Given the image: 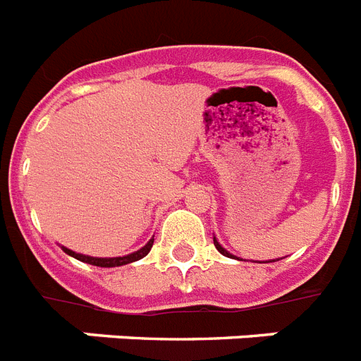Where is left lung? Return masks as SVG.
Masks as SVG:
<instances>
[{
  "mask_svg": "<svg viewBox=\"0 0 361 361\" xmlns=\"http://www.w3.org/2000/svg\"><path fill=\"white\" fill-rule=\"evenodd\" d=\"M214 246H216V250H218V252L221 253V255H226V257H235V255H231V253L227 252L226 247H221V244L218 240H216V238H214ZM270 262H272V261H270Z\"/></svg>",
  "mask_w": 361,
  "mask_h": 361,
  "instance_id": "obj_1",
  "label": "left lung"
}]
</instances>
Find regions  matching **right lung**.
<instances>
[{
    "mask_svg": "<svg viewBox=\"0 0 361 361\" xmlns=\"http://www.w3.org/2000/svg\"><path fill=\"white\" fill-rule=\"evenodd\" d=\"M152 242H154V238H151V240L147 242L145 246L141 247V250H137V252L130 253V255H125V257H89V255H82V253L72 252V250H68V247H63V252H65L66 255H71V257L78 259V261L89 262V264H94V267L114 268V267H123V264H128V262L140 261V259L145 257L147 253L151 252Z\"/></svg>",
    "mask_w": 361,
    "mask_h": 361,
    "instance_id": "right-lung-1",
    "label": "right lung"
}]
</instances>
